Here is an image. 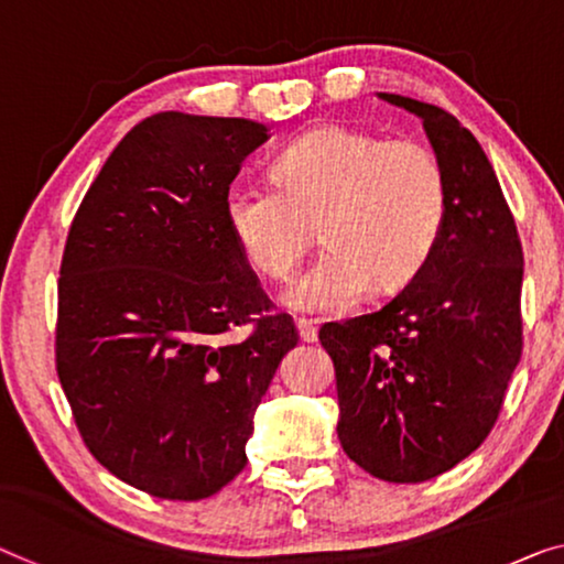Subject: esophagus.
Returning a JSON list of instances; mask_svg holds the SVG:
<instances>
[{"label": "esophagus", "mask_w": 564, "mask_h": 564, "mask_svg": "<svg viewBox=\"0 0 564 564\" xmlns=\"http://www.w3.org/2000/svg\"><path fill=\"white\" fill-rule=\"evenodd\" d=\"M296 329H299V336H301V341H306V344H314L316 341V326H314V322H308V318H296Z\"/></svg>", "instance_id": "34e87169"}]
</instances>
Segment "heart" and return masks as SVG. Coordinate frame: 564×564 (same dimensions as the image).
Returning a JSON list of instances; mask_svg holds the SVG:
<instances>
[{
	"label": "heart",
	"mask_w": 564,
	"mask_h": 564,
	"mask_svg": "<svg viewBox=\"0 0 564 564\" xmlns=\"http://www.w3.org/2000/svg\"><path fill=\"white\" fill-rule=\"evenodd\" d=\"M279 189L232 187L225 223L256 271L285 279L314 225L326 250L283 293V304L334 314L365 291L415 279L438 246L448 207L441 159L413 139L324 126L273 162Z\"/></svg>",
	"instance_id": "b5f03b06"
}]
</instances>
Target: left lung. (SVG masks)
<instances>
[{"label": "left lung", "instance_id": "left-lung-1", "mask_svg": "<svg viewBox=\"0 0 564 564\" xmlns=\"http://www.w3.org/2000/svg\"><path fill=\"white\" fill-rule=\"evenodd\" d=\"M423 121L448 207L420 273L375 314L324 324L339 443L367 474L420 484L460 464L497 423L522 357L524 258L514 217L474 133L420 100L377 94Z\"/></svg>", "mask_w": 564, "mask_h": 564}]
</instances>
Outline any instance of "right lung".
<instances>
[{
    "instance_id": "add662e5",
    "label": "right lung",
    "mask_w": 564,
    "mask_h": 564,
    "mask_svg": "<svg viewBox=\"0 0 564 564\" xmlns=\"http://www.w3.org/2000/svg\"><path fill=\"white\" fill-rule=\"evenodd\" d=\"M268 139L248 119L151 116L67 235L57 377L98 464L151 497L207 499L246 468L256 410L299 341L225 223L232 180Z\"/></svg>"
}]
</instances>
